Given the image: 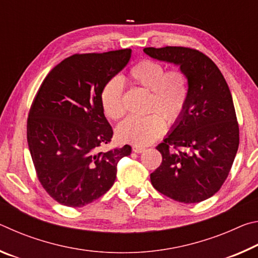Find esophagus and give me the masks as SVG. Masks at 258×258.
Segmentation results:
<instances>
[{"instance_id": "1", "label": "esophagus", "mask_w": 258, "mask_h": 258, "mask_svg": "<svg viewBox=\"0 0 258 258\" xmlns=\"http://www.w3.org/2000/svg\"><path fill=\"white\" fill-rule=\"evenodd\" d=\"M132 149H133V151H134V152H137V154H140V152H143V151H145V148H143V147H140V146H134V147L132 148Z\"/></svg>"}]
</instances>
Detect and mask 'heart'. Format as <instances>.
<instances>
[{
	"mask_svg": "<svg viewBox=\"0 0 258 258\" xmlns=\"http://www.w3.org/2000/svg\"><path fill=\"white\" fill-rule=\"evenodd\" d=\"M128 81L148 90L146 111L142 117H128L118 128L120 141L135 146H147L163 134L165 121L174 124L181 118L189 99V83L181 69L165 71L158 61L140 60L127 73ZM124 84L119 77H111L104 83L100 103L108 118L118 120L125 113L123 103Z\"/></svg>",
	"mask_w": 258,
	"mask_h": 258,
	"instance_id": "b5f03b06",
	"label": "heart"
}]
</instances>
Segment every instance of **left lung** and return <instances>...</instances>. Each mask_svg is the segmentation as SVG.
I'll use <instances>...</instances> for the list:
<instances>
[{
  "instance_id": "obj_1",
  "label": "left lung",
  "mask_w": 258,
  "mask_h": 258,
  "mask_svg": "<svg viewBox=\"0 0 258 258\" xmlns=\"http://www.w3.org/2000/svg\"><path fill=\"white\" fill-rule=\"evenodd\" d=\"M143 51L178 64L189 83L184 112L156 147L163 160L150 174L151 184L178 203L204 202L223 185L239 147V124L229 86L214 61L198 50L165 46Z\"/></svg>"
}]
</instances>
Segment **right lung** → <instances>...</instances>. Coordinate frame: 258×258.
Listing matches in <instances>:
<instances>
[{
	"label": "right lung",
	"instance_id": "right-lung-1",
	"mask_svg": "<svg viewBox=\"0 0 258 258\" xmlns=\"http://www.w3.org/2000/svg\"><path fill=\"white\" fill-rule=\"evenodd\" d=\"M131 49L76 53L61 61L42 82L29 109L27 142L38 181L68 207L99 199L116 180L117 164L131 148H99L113 131L100 103L102 86L131 58Z\"/></svg>",
	"mask_w": 258,
	"mask_h": 258
}]
</instances>
